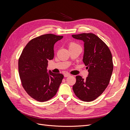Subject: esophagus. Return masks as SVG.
<instances>
[{"label": "esophagus", "instance_id": "1", "mask_svg": "<svg viewBox=\"0 0 130 130\" xmlns=\"http://www.w3.org/2000/svg\"><path fill=\"white\" fill-rule=\"evenodd\" d=\"M64 76L65 77H69V76H70L71 75H70L69 73H65Z\"/></svg>", "mask_w": 130, "mask_h": 130}]
</instances>
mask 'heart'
I'll return each mask as SVG.
<instances>
[{"mask_svg":"<svg viewBox=\"0 0 130 130\" xmlns=\"http://www.w3.org/2000/svg\"><path fill=\"white\" fill-rule=\"evenodd\" d=\"M77 44H75V43H70L69 44V47H71V46H74V45H76Z\"/></svg>","mask_w":130,"mask_h":130,"instance_id":"1","label":"heart"}]
</instances>
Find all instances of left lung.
<instances>
[{"instance_id":"8db88e82","label":"left lung","mask_w":130,"mask_h":130,"mask_svg":"<svg viewBox=\"0 0 130 130\" xmlns=\"http://www.w3.org/2000/svg\"><path fill=\"white\" fill-rule=\"evenodd\" d=\"M72 36L84 42L83 61L89 72L86 79L76 76L73 90L82 101H93L103 93L110 83L113 69L112 54L106 44L93 33Z\"/></svg>"}]
</instances>
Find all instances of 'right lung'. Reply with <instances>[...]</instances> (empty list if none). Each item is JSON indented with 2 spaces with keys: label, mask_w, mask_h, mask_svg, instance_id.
I'll list each match as a JSON object with an SVG mask.
<instances>
[{
  "label": "right lung",
  "mask_w": 130,
  "mask_h": 130,
  "mask_svg": "<svg viewBox=\"0 0 130 130\" xmlns=\"http://www.w3.org/2000/svg\"><path fill=\"white\" fill-rule=\"evenodd\" d=\"M63 36L41 35L31 40L23 49L18 60L22 84L27 93L38 102H44L55 95L64 76L47 72L48 60L54 57V45Z\"/></svg>",
  "instance_id": "obj_1"
}]
</instances>
